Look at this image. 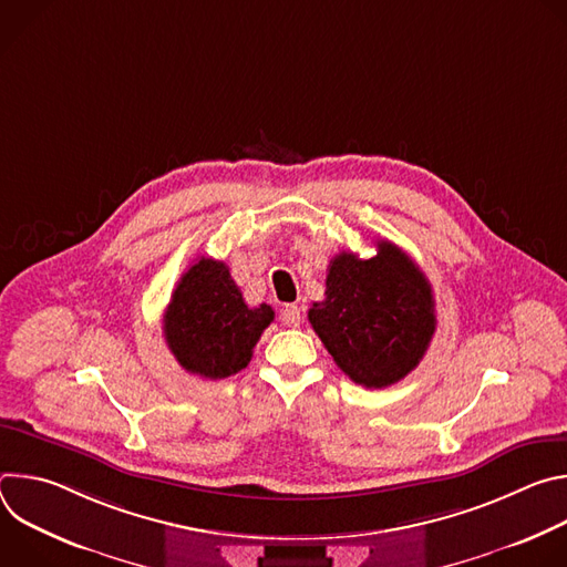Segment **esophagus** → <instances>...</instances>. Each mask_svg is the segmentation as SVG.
Wrapping results in <instances>:
<instances>
[{
	"label": "esophagus",
	"instance_id": "1",
	"mask_svg": "<svg viewBox=\"0 0 567 567\" xmlns=\"http://www.w3.org/2000/svg\"><path fill=\"white\" fill-rule=\"evenodd\" d=\"M280 320L285 322L287 328H298L300 326V307L298 305H285V309L280 311Z\"/></svg>",
	"mask_w": 567,
	"mask_h": 567
}]
</instances>
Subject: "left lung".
Returning <instances> with one entry per match:
<instances>
[{"label": "left lung", "mask_w": 567, "mask_h": 567, "mask_svg": "<svg viewBox=\"0 0 567 567\" xmlns=\"http://www.w3.org/2000/svg\"><path fill=\"white\" fill-rule=\"evenodd\" d=\"M307 316L337 365L365 388H388L415 370L437 326L431 282L388 239L368 260L334 256L326 300Z\"/></svg>", "instance_id": "1"}]
</instances>
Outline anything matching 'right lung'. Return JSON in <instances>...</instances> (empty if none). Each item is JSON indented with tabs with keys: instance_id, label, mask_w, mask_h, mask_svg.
<instances>
[{
	"instance_id": "1",
	"label": "right lung",
	"mask_w": 567,
	"mask_h": 567,
	"mask_svg": "<svg viewBox=\"0 0 567 567\" xmlns=\"http://www.w3.org/2000/svg\"><path fill=\"white\" fill-rule=\"evenodd\" d=\"M271 320L269 305L245 302L224 262L199 258L173 291L164 334L184 370L204 379H224L249 365Z\"/></svg>"
}]
</instances>
